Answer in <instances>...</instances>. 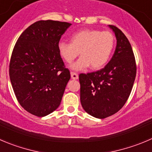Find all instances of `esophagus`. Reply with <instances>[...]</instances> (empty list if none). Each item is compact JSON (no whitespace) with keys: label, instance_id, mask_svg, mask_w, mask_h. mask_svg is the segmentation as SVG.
Masks as SVG:
<instances>
[{"label":"esophagus","instance_id":"34e87169","mask_svg":"<svg viewBox=\"0 0 152 152\" xmlns=\"http://www.w3.org/2000/svg\"><path fill=\"white\" fill-rule=\"evenodd\" d=\"M71 77L73 80H77V79H78V75L74 72H71Z\"/></svg>","mask_w":152,"mask_h":152}]
</instances>
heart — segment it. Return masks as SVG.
Listing matches in <instances>:
<instances>
[{"mask_svg": "<svg viewBox=\"0 0 152 152\" xmlns=\"http://www.w3.org/2000/svg\"><path fill=\"white\" fill-rule=\"evenodd\" d=\"M114 45L115 37L111 32L87 29L74 34L71 42H60L58 50L68 63H72L80 52L81 57L71 66L74 70H83L89 66L92 69H99L107 63Z\"/></svg>", "mask_w": 152, "mask_h": 152, "instance_id": "heart-1", "label": "heart"}]
</instances>
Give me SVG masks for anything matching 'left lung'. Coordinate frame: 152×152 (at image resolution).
<instances>
[{"label": "left lung", "mask_w": 152, "mask_h": 152, "mask_svg": "<svg viewBox=\"0 0 152 152\" xmlns=\"http://www.w3.org/2000/svg\"><path fill=\"white\" fill-rule=\"evenodd\" d=\"M109 27L117 40L111 60L100 70L79 75L82 107L87 113L99 118L110 116L122 109L132 90L137 73L129 41L118 27Z\"/></svg>", "instance_id": "left-lung-1"}]
</instances>
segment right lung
Listing matches in <instances>:
<instances>
[{"mask_svg":"<svg viewBox=\"0 0 152 152\" xmlns=\"http://www.w3.org/2000/svg\"><path fill=\"white\" fill-rule=\"evenodd\" d=\"M72 24L39 21L17 40L10 59V81L18 103L25 110L45 116L60 104L70 72L58 50L62 35Z\"/></svg>","mask_w":152,"mask_h":152,"instance_id":"right-lung-1","label":"right lung"}]
</instances>
